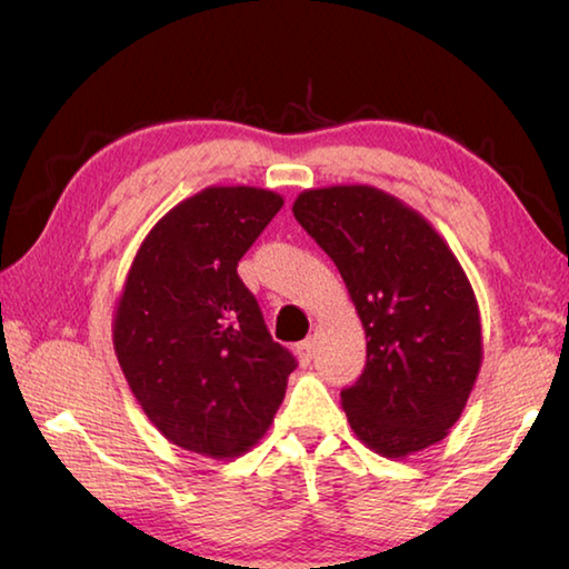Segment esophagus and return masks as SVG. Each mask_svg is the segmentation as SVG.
Here are the masks:
<instances>
[{
	"label": "esophagus",
	"mask_w": 569,
	"mask_h": 569,
	"mask_svg": "<svg viewBox=\"0 0 569 569\" xmlns=\"http://www.w3.org/2000/svg\"><path fill=\"white\" fill-rule=\"evenodd\" d=\"M296 356H298V361H301V363L311 361L313 359V341L306 339L301 343H296Z\"/></svg>",
	"instance_id": "esophagus-1"
}]
</instances>
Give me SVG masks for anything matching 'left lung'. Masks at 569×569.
I'll list each match as a JSON object with an SVG mask.
<instances>
[{
	"label": "left lung",
	"mask_w": 569,
	"mask_h": 569,
	"mask_svg": "<svg viewBox=\"0 0 569 569\" xmlns=\"http://www.w3.org/2000/svg\"><path fill=\"white\" fill-rule=\"evenodd\" d=\"M293 216L339 268L366 331V366L341 391L366 447L403 459L449 435L481 366L471 283L427 218L371 186L303 190Z\"/></svg>",
	"instance_id": "8db88e82"
}]
</instances>
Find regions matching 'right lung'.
<instances>
[{
    "label": "right lung",
    "mask_w": 569,
    "mask_h": 569,
    "mask_svg": "<svg viewBox=\"0 0 569 569\" xmlns=\"http://www.w3.org/2000/svg\"><path fill=\"white\" fill-rule=\"evenodd\" d=\"M281 208L263 188L200 190L152 226L124 278L112 319L120 369L152 427L196 455L256 447L296 369L238 276Z\"/></svg>",
    "instance_id": "add662e5"
}]
</instances>
